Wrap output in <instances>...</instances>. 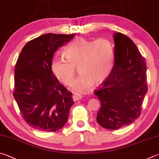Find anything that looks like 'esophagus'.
Returning <instances> with one entry per match:
<instances>
[{
  "mask_svg": "<svg viewBox=\"0 0 159 159\" xmlns=\"http://www.w3.org/2000/svg\"><path fill=\"white\" fill-rule=\"evenodd\" d=\"M81 98H82V97L79 96V95H73V96H72V99H73L74 101H80V100Z\"/></svg>",
  "mask_w": 159,
  "mask_h": 159,
  "instance_id": "esophagus-1",
  "label": "esophagus"
}]
</instances>
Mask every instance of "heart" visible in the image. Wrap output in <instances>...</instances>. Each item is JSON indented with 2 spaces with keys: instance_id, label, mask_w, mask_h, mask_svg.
<instances>
[{
  "instance_id": "1",
  "label": "heart",
  "mask_w": 159,
  "mask_h": 159,
  "mask_svg": "<svg viewBox=\"0 0 159 159\" xmlns=\"http://www.w3.org/2000/svg\"><path fill=\"white\" fill-rule=\"evenodd\" d=\"M64 56L66 60L57 58L52 61L53 74L60 82L68 85L77 68L80 75L70 89L76 93H87L93 84H101L109 76L113 66L114 48L107 39L91 40L77 38L66 47Z\"/></svg>"
}]
</instances>
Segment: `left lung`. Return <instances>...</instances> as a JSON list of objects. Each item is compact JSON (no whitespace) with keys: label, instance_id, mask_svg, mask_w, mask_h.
I'll use <instances>...</instances> for the list:
<instances>
[{"label":"left lung","instance_id":"obj_1","mask_svg":"<svg viewBox=\"0 0 159 159\" xmlns=\"http://www.w3.org/2000/svg\"><path fill=\"white\" fill-rule=\"evenodd\" d=\"M115 62L109 76L94 93L101 106L96 120L102 127L119 129L140 115L147 92V65L134 43L121 33L114 34Z\"/></svg>","mask_w":159,"mask_h":159}]
</instances>
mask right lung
<instances>
[{
	"label": "right lung",
	"mask_w": 159,
	"mask_h": 159,
	"mask_svg": "<svg viewBox=\"0 0 159 159\" xmlns=\"http://www.w3.org/2000/svg\"><path fill=\"white\" fill-rule=\"evenodd\" d=\"M75 35H40L28 42L19 56L13 95L25 121L33 129L57 131L68 120L74 103L72 93L56 78L51 65L54 52Z\"/></svg>",
	"instance_id": "obj_1"
}]
</instances>
